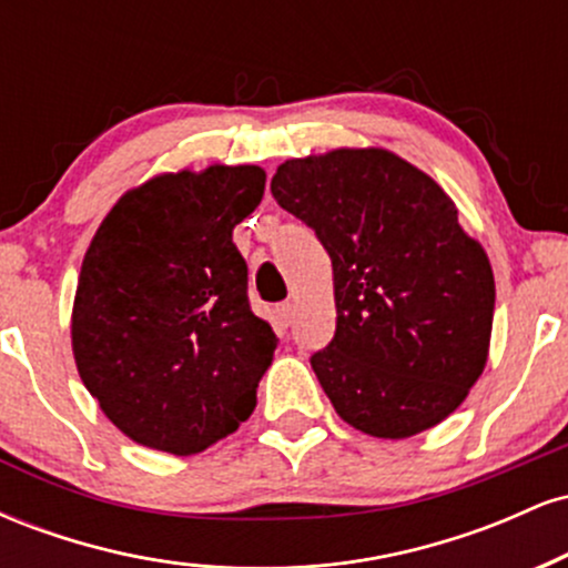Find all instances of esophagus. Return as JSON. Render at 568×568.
I'll return each instance as SVG.
<instances>
[{
	"label": "esophagus",
	"mask_w": 568,
	"mask_h": 568,
	"mask_svg": "<svg viewBox=\"0 0 568 568\" xmlns=\"http://www.w3.org/2000/svg\"><path fill=\"white\" fill-rule=\"evenodd\" d=\"M277 321L280 323H283L285 325V328H288V325H291V321H293V312H296V310H293V304L291 302H285V304H277Z\"/></svg>",
	"instance_id": "34e87169"
}]
</instances>
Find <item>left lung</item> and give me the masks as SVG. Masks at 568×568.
I'll return each mask as SVG.
<instances>
[{"instance_id":"1","label":"left lung","mask_w":568,"mask_h":568,"mask_svg":"<svg viewBox=\"0 0 568 568\" xmlns=\"http://www.w3.org/2000/svg\"><path fill=\"white\" fill-rule=\"evenodd\" d=\"M272 194L334 266L336 334L312 371L336 414L389 440L440 425L484 374L497 296L454 200L379 146L285 160Z\"/></svg>"}]
</instances>
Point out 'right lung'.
Listing matches in <instances>:
<instances>
[{
	"label": "right lung",
	"instance_id": "obj_1",
	"mask_svg": "<svg viewBox=\"0 0 568 568\" xmlns=\"http://www.w3.org/2000/svg\"><path fill=\"white\" fill-rule=\"evenodd\" d=\"M264 184V168L219 162L152 175L90 240L71 349L88 393L139 446L205 452L256 408L277 336L251 312L232 232Z\"/></svg>",
	"mask_w": 568,
	"mask_h": 568
}]
</instances>
